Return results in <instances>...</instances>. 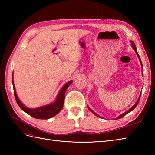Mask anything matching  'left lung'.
<instances>
[{
  "label": "left lung",
  "mask_w": 155,
  "mask_h": 155,
  "mask_svg": "<svg viewBox=\"0 0 155 155\" xmlns=\"http://www.w3.org/2000/svg\"><path fill=\"white\" fill-rule=\"evenodd\" d=\"M131 46H132V47L133 48V49L134 51H135V52H136V53H137V56H138V57H139V61H140V63H141V66H142L143 67V64H142V62H141V60H140V57H139V54H138V52H137V48H136V46H135V45H134V42H133V41H131ZM140 95H141V94H140ZM140 95L139 96V98H138V100H137V101L136 102V103L134 104L133 106L131 107L129 110H128L127 112H125V113H123L122 114H120L119 117H117V119H120V118H123L124 116H125V115H126L127 114H128V113H130V111H132V110H133L134 108H136V107L137 106V104H138V103H139V101H140ZM88 109H89L92 113H93L94 114H95L96 115V116H97V117H100L101 118V117L99 116V115H98L97 113H95L94 112L93 110H91V108H88Z\"/></svg>",
  "instance_id": "left-lung-1"
}]
</instances>
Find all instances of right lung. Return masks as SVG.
Masks as SVG:
<instances>
[{
	"mask_svg": "<svg viewBox=\"0 0 155 155\" xmlns=\"http://www.w3.org/2000/svg\"><path fill=\"white\" fill-rule=\"evenodd\" d=\"M72 82V81H68V83H67L64 85L63 87L61 88V90L58 93L57 99H56V101L53 102V103L37 108H27V107H25L18 99L17 94H16V93L13 78H12V83L13 85V89H14L15 97L19 107L21 108L23 111H25V113H27L29 115H31V117L35 118H38V119H48V118L54 117L56 114H57L59 112L62 110L64 104L65 92L67 91V88L70 86Z\"/></svg>",
	"mask_w": 155,
	"mask_h": 155,
	"instance_id": "1",
	"label": "right lung"
}]
</instances>
